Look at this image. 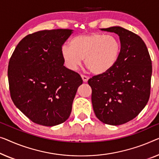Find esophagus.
Listing matches in <instances>:
<instances>
[{
  "label": "esophagus",
  "mask_w": 159,
  "mask_h": 159,
  "mask_svg": "<svg viewBox=\"0 0 159 159\" xmlns=\"http://www.w3.org/2000/svg\"><path fill=\"white\" fill-rule=\"evenodd\" d=\"M81 78L83 80H84V82H87L88 80H89V78H88V76H86V75H81Z\"/></svg>",
  "instance_id": "1"
}]
</instances>
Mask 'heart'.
Returning <instances> with one entry per match:
<instances>
[{
	"mask_svg": "<svg viewBox=\"0 0 159 159\" xmlns=\"http://www.w3.org/2000/svg\"><path fill=\"white\" fill-rule=\"evenodd\" d=\"M120 51V42L115 36L91 33L73 37L70 46L62 47L61 56L70 70H75L84 59L90 71L98 75L108 71L115 65Z\"/></svg>",
	"mask_w": 159,
	"mask_h": 159,
	"instance_id": "obj_1",
	"label": "heart"
}]
</instances>
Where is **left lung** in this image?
Instances as JSON below:
<instances>
[{"instance_id":"1","label":"left lung","mask_w":159,"mask_h":159,"mask_svg":"<svg viewBox=\"0 0 159 159\" xmlns=\"http://www.w3.org/2000/svg\"><path fill=\"white\" fill-rule=\"evenodd\" d=\"M118 35L120 51L116 63L103 74L88 80L96 117L104 124L118 125L136 118L151 93L152 63L139 35L119 26L101 28Z\"/></svg>"}]
</instances>
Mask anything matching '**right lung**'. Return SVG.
Returning <instances> with one entry per match:
<instances>
[{"mask_svg":"<svg viewBox=\"0 0 159 159\" xmlns=\"http://www.w3.org/2000/svg\"><path fill=\"white\" fill-rule=\"evenodd\" d=\"M70 29L44 30L23 38L8 63L12 101L35 124L53 126L70 116L79 73L63 66L61 48Z\"/></svg>","mask_w":159,"mask_h":159,"instance_id":"add662e5","label":"right lung"}]
</instances>
